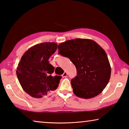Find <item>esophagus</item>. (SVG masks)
Here are the masks:
<instances>
[{"mask_svg": "<svg viewBox=\"0 0 129 129\" xmlns=\"http://www.w3.org/2000/svg\"><path fill=\"white\" fill-rule=\"evenodd\" d=\"M67 73L66 72V71H64V72L63 73V74H62V77L63 78H66L67 77Z\"/></svg>", "mask_w": 129, "mask_h": 129, "instance_id": "obj_1", "label": "esophagus"}]
</instances>
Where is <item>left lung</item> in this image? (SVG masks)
Listing matches in <instances>:
<instances>
[{
  "mask_svg": "<svg viewBox=\"0 0 129 129\" xmlns=\"http://www.w3.org/2000/svg\"><path fill=\"white\" fill-rule=\"evenodd\" d=\"M59 53L69 58L77 69V75L71 84L76 96L94 98L109 83L111 66L105 51L88 39L69 40L58 45Z\"/></svg>",
  "mask_w": 129,
  "mask_h": 129,
  "instance_id": "1",
  "label": "left lung"
}]
</instances>
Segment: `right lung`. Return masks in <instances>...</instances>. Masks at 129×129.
Here are the masks:
<instances>
[{
  "instance_id": "right-lung-1",
  "label": "right lung",
  "mask_w": 129,
  "mask_h": 129,
  "mask_svg": "<svg viewBox=\"0 0 129 129\" xmlns=\"http://www.w3.org/2000/svg\"><path fill=\"white\" fill-rule=\"evenodd\" d=\"M54 42H44L28 48L19 62L16 75L25 92L34 98H41L58 88L61 76L53 77L54 67L48 59L56 51Z\"/></svg>"
}]
</instances>
